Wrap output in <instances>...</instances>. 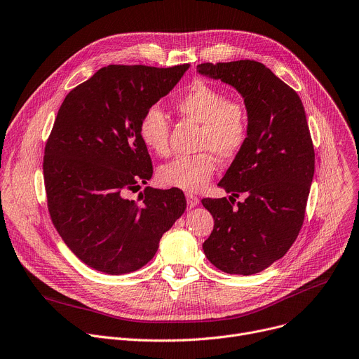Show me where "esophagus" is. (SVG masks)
<instances>
[{"label":"esophagus","mask_w":359,"mask_h":359,"mask_svg":"<svg viewBox=\"0 0 359 359\" xmlns=\"http://www.w3.org/2000/svg\"><path fill=\"white\" fill-rule=\"evenodd\" d=\"M186 202H187V206H189V208H196V206L201 203L199 198H196V196H194V194H191V193H187V194H186Z\"/></svg>","instance_id":"34e87169"}]
</instances>
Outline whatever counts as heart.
<instances>
[{
    "label": "heart",
    "instance_id": "b5f03b06",
    "mask_svg": "<svg viewBox=\"0 0 359 359\" xmlns=\"http://www.w3.org/2000/svg\"><path fill=\"white\" fill-rule=\"evenodd\" d=\"M175 109L180 116L201 124L198 147L205 151L173 158L158 169L157 177L166 187L199 191L216 172V160L211 154L220 160H229L245 146L249 130L248 113L242 103L226 100L222 90L202 80L193 81L183 90L175 100ZM139 135L151 153L168 154L169 123L158 107H150L143 114Z\"/></svg>",
    "mask_w": 359,
    "mask_h": 359
}]
</instances>
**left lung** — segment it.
Instances as JSON below:
<instances>
[{"mask_svg": "<svg viewBox=\"0 0 359 359\" xmlns=\"http://www.w3.org/2000/svg\"><path fill=\"white\" fill-rule=\"evenodd\" d=\"M198 72L235 87L249 123L245 146L219 182L229 201H202L215 220L203 250L226 273L253 275L289 250L304 223L315 172L304 104L262 62H203ZM239 194L247 199L235 208Z\"/></svg>", "mask_w": 359, "mask_h": 359, "instance_id": "obj_1", "label": "left lung"}]
</instances>
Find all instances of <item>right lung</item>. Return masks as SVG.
Here are the masks:
<instances>
[{"label":"right lung","mask_w":359,"mask_h":359,"mask_svg":"<svg viewBox=\"0 0 359 359\" xmlns=\"http://www.w3.org/2000/svg\"><path fill=\"white\" fill-rule=\"evenodd\" d=\"M189 67H103L57 113L43 163L48 212L64 243L95 271L140 269L186 210L180 189L146 187L137 201L127 194L153 175L140 120Z\"/></svg>","instance_id":"right-lung-1"}]
</instances>
